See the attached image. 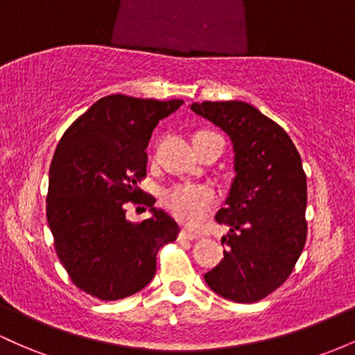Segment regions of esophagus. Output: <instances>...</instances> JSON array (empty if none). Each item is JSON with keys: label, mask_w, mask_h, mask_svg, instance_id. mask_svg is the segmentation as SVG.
<instances>
[{"label": "esophagus", "mask_w": 355, "mask_h": 355, "mask_svg": "<svg viewBox=\"0 0 355 355\" xmlns=\"http://www.w3.org/2000/svg\"><path fill=\"white\" fill-rule=\"evenodd\" d=\"M182 236L185 237V239H190V241H193V239H198V237H200V234H198V232H196V231H192V229H182Z\"/></svg>", "instance_id": "obj_1"}]
</instances>
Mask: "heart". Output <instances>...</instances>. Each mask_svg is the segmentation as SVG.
<instances>
[{
  "instance_id": "1",
  "label": "heart",
  "mask_w": 355,
  "mask_h": 355,
  "mask_svg": "<svg viewBox=\"0 0 355 355\" xmlns=\"http://www.w3.org/2000/svg\"><path fill=\"white\" fill-rule=\"evenodd\" d=\"M205 135H210V131H197L193 139ZM163 204L180 219L198 222L214 205V193L209 187L204 185H177L163 193Z\"/></svg>"
}]
</instances>
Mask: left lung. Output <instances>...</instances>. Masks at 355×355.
Listing matches in <instances>:
<instances>
[{
	"instance_id": "obj_1",
	"label": "left lung",
	"mask_w": 355,
	"mask_h": 355,
	"mask_svg": "<svg viewBox=\"0 0 355 355\" xmlns=\"http://www.w3.org/2000/svg\"><path fill=\"white\" fill-rule=\"evenodd\" d=\"M192 111L212 121L234 145L236 178L216 220L224 259L204 275L220 297L237 303L266 298L286 282L306 241V175L286 131L243 101L202 104Z\"/></svg>"
}]
</instances>
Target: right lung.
<instances>
[{"mask_svg": "<svg viewBox=\"0 0 355 355\" xmlns=\"http://www.w3.org/2000/svg\"><path fill=\"white\" fill-rule=\"evenodd\" d=\"M184 104L112 94L92 104L58 141L49 171L46 220L57 256L79 290L112 302L153 279L159 248L180 227L138 184L146 177V146L158 121ZM128 201L154 217L125 219Z\"/></svg>", "mask_w": 355, "mask_h": 355, "instance_id": "add662e5", "label": "right lung"}]
</instances>
